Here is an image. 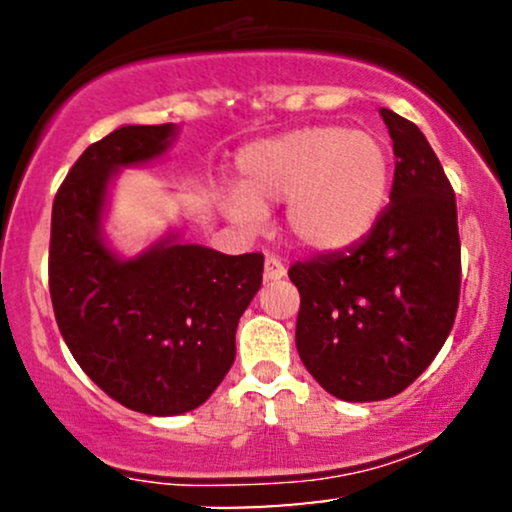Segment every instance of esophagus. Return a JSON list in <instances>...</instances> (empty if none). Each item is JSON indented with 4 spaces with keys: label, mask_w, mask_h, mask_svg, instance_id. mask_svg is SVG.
<instances>
[{
    "label": "esophagus",
    "mask_w": 512,
    "mask_h": 512,
    "mask_svg": "<svg viewBox=\"0 0 512 512\" xmlns=\"http://www.w3.org/2000/svg\"><path fill=\"white\" fill-rule=\"evenodd\" d=\"M284 276H286L284 262H281L279 257L269 255L267 260H264V279H267V281H279V279H284Z\"/></svg>",
    "instance_id": "obj_1"
}]
</instances>
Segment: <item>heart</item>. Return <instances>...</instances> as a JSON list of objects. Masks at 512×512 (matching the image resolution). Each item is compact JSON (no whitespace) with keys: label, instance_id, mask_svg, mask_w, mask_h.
Returning <instances> with one entry per match:
<instances>
[{"label":"heart","instance_id":"b5f03b06","mask_svg":"<svg viewBox=\"0 0 512 512\" xmlns=\"http://www.w3.org/2000/svg\"><path fill=\"white\" fill-rule=\"evenodd\" d=\"M240 187L221 207L240 226H257L264 207L286 202L289 236L305 250L339 252L373 231L392 182V161L375 134L342 125L303 127L245 146Z\"/></svg>","mask_w":512,"mask_h":512}]
</instances>
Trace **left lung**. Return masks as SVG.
<instances>
[{
	"label": "left lung",
	"instance_id": "8db88e82",
	"mask_svg": "<svg viewBox=\"0 0 512 512\" xmlns=\"http://www.w3.org/2000/svg\"><path fill=\"white\" fill-rule=\"evenodd\" d=\"M395 149L390 204L351 248L296 262V349L344 402L395 397L431 366L460 303V233L450 180L414 122L380 108Z\"/></svg>",
	"mask_w": 512,
	"mask_h": 512
}]
</instances>
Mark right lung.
Returning a JSON list of instances; mask_svg holds the SVG:
<instances>
[{
	"instance_id": "right-lung-1",
	"label": "right lung",
	"mask_w": 512,
	"mask_h": 512,
	"mask_svg": "<svg viewBox=\"0 0 512 512\" xmlns=\"http://www.w3.org/2000/svg\"><path fill=\"white\" fill-rule=\"evenodd\" d=\"M175 125H125L91 144L57 190L50 298L81 370L122 407L149 416L197 409L236 358V330L262 286L264 257L223 255L168 233L134 257L105 243L117 170L156 161Z\"/></svg>"
}]
</instances>
